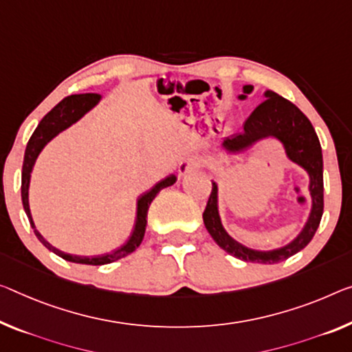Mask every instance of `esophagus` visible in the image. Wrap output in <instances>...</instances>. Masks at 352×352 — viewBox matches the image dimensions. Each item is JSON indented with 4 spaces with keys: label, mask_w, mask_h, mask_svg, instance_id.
Listing matches in <instances>:
<instances>
[{
    "label": "esophagus",
    "mask_w": 352,
    "mask_h": 352,
    "mask_svg": "<svg viewBox=\"0 0 352 352\" xmlns=\"http://www.w3.org/2000/svg\"><path fill=\"white\" fill-rule=\"evenodd\" d=\"M198 166V160L195 157L184 159L179 164V175H187V173L193 171Z\"/></svg>",
    "instance_id": "1"
}]
</instances>
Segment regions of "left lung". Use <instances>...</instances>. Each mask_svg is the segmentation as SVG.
<instances>
[{
	"instance_id": "8db88e82",
	"label": "left lung",
	"mask_w": 352,
	"mask_h": 352,
	"mask_svg": "<svg viewBox=\"0 0 352 352\" xmlns=\"http://www.w3.org/2000/svg\"><path fill=\"white\" fill-rule=\"evenodd\" d=\"M253 91L252 85L244 86V94L239 99H245V94ZM266 100L261 102L244 124V132L234 133L223 140V148L230 153H241L250 148L253 143L263 138L274 137L283 143L286 155L294 164L300 165L310 176V195H311V212L308 221L288 245L277 250L259 252L244 247L230 237L228 232L221 226L217 209V184L212 182V192L209 195L206 209L203 212L204 226L217 242L230 255L244 259L247 263L275 264L285 261L296 255L302 248L308 245L320 226L324 210V182H322V153L318 135L308 118L297 108L293 102L286 100L272 91H266Z\"/></svg>"
}]
</instances>
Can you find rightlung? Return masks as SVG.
<instances>
[{"label":"right lung","instance_id":"1","mask_svg":"<svg viewBox=\"0 0 352 352\" xmlns=\"http://www.w3.org/2000/svg\"><path fill=\"white\" fill-rule=\"evenodd\" d=\"M99 100H100V94H94V93L74 94V96L66 97V99H63L55 108H52V110L42 118V121L39 122V126L36 127V131L32 132L30 142L26 144L23 168H21V203H23L25 212L28 215L30 223L32 226V230H34V234L37 236V239H39L42 244L48 248V250L53 252L58 256H61L63 259H66V261L89 264V266H102V264L118 261V259L131 255L133 250H137V247L142 244L144 237L146 223H148V209L151 206V203H153L155 195H157L162 188L173 186V184L176 182V176L171 175L168 177H165V179H162L159 184H155L149 192L142 195V198L138 199L137 223H135L132 236L129 237L126 244L121 245L120 248H116V250L105 253V255H100V256H75V255H69V253L58 250V248L48 244L44 237L41 236V232L36 230L34 221H32L31 212H30L28 190H30V177H31L32 166H34L37 155H39L41 151L44 149V146L50 142L52 138H55L59 132H63L64 129H67L72 126L74 122H77L80 118H82L85 113H88Z\"/></svg>","mask_w":352,"mask_h":352}]
</instances>
